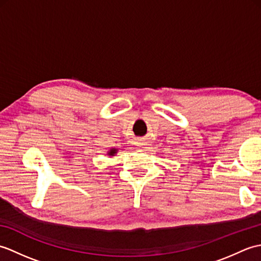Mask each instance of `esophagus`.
<instances>
[{
    "instance_id": "1",
    "label": "esophagus",
    "mask_w": 261,
    "mask_h": 261,
    "mask_svg": "<svg viewBox=\"0 0 261 261\" xmlns=\"http://www.w3.org/2000/svg\"><path fill=\"white\" fill-rule=\"evenodd\" d=\"M136 143H137V146H140V147L146 145V142L143 141V140H140V139H139V140H137V142H136Z\"/></svg>"
}]
</instances>
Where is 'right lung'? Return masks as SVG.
Segmentation results:
<instances>
[{"mask_svg": "<svg viewBox=\"0 0 261 261\" xmlns=\"http://www.w3.org/2000/svg\"><path fill=\"white\" fill-rule=\"evenodd\" d=\"M116 152H118V149L112 148V149H110V151L108 152V154H109V156H114Z\"/></svg>", "mask_w": 261, "mask_h": 261, "instance_id": "right-lung-1", "label": "right lung"}]
</instances>
